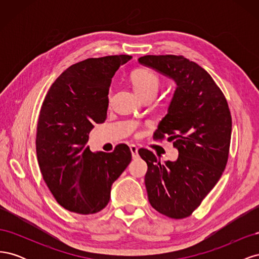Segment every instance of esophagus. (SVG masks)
<instances>
[{
  "label": "esophagus",
  "mask_w": 259,
  "mask_h": 259,
  "mask_svg": "<svg viewBox=\"0 0 259 259\" xmlns=\"http://www.w3.org/2000/svg\"><path fill=\"white\" fill-rule=\"evenodd\" d=\"M130 149H131V152H132V156L133 159H136L138 156V149L135 145H131L130 146Z\"/></svg>",
  "instance_id": "34e87169"
}]
</instances>
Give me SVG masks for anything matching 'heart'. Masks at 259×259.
<instances>
[{"instance_id":"obj_1","label":"heart","mask_w":259,"mask_h":259,"mask_svg":"<svg viewBox=\"0 0 259 259\" xmlns=\"http://www.w3.org/2000/svg\"><path fill=\"white\" fill-rule=\"evenodd\" d=\"M131 82L140 97L149 94H156L160 88V77L149 68H137L131 73Z\"/></svg>"}]
</instances>
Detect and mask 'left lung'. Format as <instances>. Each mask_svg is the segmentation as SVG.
Wrapping results in <instances>:
<instances>
[{
    "mask_svg": "<svg viewBox=\"0 0 259 259\" xmlns=\"http://www.w3.org/2000/svg\"><path fill=\"white\" fill-rule=\"evenodd\" d=\"M139 64L152 68L176 83L166 115L153 138L178 150L176 161H161L147 149L148 199L159 213L170 218L190 216L213 189L228 161L231 114L223 92L198 64L175 55H147Z\"/></svg>",
    "mask_w": 259,
    "mask_h": 259,
    "instance_id": "left-lung-1",
    "label": "left lung"
}]
</instances>
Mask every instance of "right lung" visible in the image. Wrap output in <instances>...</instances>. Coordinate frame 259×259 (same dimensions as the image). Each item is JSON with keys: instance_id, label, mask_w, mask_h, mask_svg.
Instances as JSON below:
<instances>
[{"instance_id": "add662e5", "label": "right lung", "mask_w": 259, "mask_h": 259, "mask_svg": "<svg viewBox=\"0 0 259 259\" xmlns=\"http://www.w3.org/2000/svg\"><path fill=\"white\" fill-rule=\"evenodd\" d=\"M131 58L114 55L77 62L57 77L43 101L35 140L38 165L54 198L73 213L105 208L112 184L132 160L124 144L110 153H93L86 146L94 124L107 117L114 73Z\"/></svg>"}]
</instances>
